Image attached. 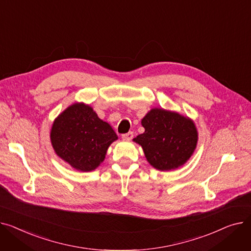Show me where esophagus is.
I'll return each instance as SVG.
<instances>
[{"mask_svg":"<svg viewBox=\"0 0 251 251\" xmlns=\"http://www.w3.org/2000/svg\"><path fill=\"white\" fill-rule=\"evenodd\" d=\"M132 137H134V132H132V131H128V132H126V134L122 135V138H123L124 140H127V141L131 140Z\"/></svg>","mask_w":251,"mask_h":251,"instance_id":"esophagus-1","label":"esophagus"}]
</instances>
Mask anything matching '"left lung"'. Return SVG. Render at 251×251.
I'll return each mask as SVG.
<instances>
[{
  "mask_svg": "<svg viewBox=\"0 0 251 251\" xmlns=\"http://www.w3.org/2000/svg\"><path fill=\"white\" fill-rule=\"evenodd\" d=\"M142 126L145 131L134 141L142 146L147 160L156 169L178 168L193 155L198 131L187 117L154 108L142 120Z\"/></svg>",
  "mask_w": 251,
  "mask_h": 251,
  "instance_id": "obj_1",
  "label": "left lung"
}]
</instances>
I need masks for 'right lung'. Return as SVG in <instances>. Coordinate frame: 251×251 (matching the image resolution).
I'll return each instance as SVG.
<instances>
[{
    "label": "right lung",
    "instance_id": "1",
    "mask_svg": "<svg viewBox=\"0 0 251 251\" xmlns=\"http://www.w3.org/2000/svg\"><path fill=\"white\" fill-rule=\"evenodd\" d=\"M50 140L57 156L75 169L87 172L104 160L109 145L117 136L90 106L75 103L54 121Z\"/></svg>",
    "mask_w": 251,
    "mask_h": 251
}]
</instances>
